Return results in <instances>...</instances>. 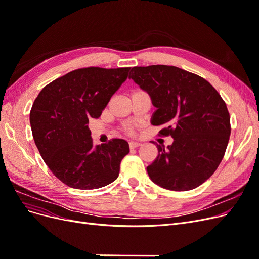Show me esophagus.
<instances>
[{
  "mask_svg": "<svg viewBox=\"0 0 259 259\" xmlns=\"http://www.w3.org/2000/svg\"><path fill=\"white\" fill-rule=\"evenodd\" d=\"M139 146H142V143H139V142H130V148L131 149H135V148H137Z\"/></svg>",
  "mask_w": 259,
  "mask_h": 259,
  "instance_id": "esophagus-1",
  "label": "esophagus"
}]
</instances>
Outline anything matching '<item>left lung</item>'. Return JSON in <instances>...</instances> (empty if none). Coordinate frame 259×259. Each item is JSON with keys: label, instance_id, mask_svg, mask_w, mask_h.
Masks as SVG:
<instances>
[{"label": "left lung", "instance_id": "left-lung-1", "mask_svg": "<svg viewBox=\"0 0 259 259\" xmlns=\"http://www.w3.org/2000/svg\"><path fill=\"white\" fill-rule=\"evenodd\" d=\"M131 72L130 79L156 108L151 124L174 139L167 148L156 145L149 177L173 191L199 187L214 174L228 146L231 127L225 101L205 79L174 66L134 67Z\"/></svg>", "mask_w": 259, "mask_h": 259}]
</instances>
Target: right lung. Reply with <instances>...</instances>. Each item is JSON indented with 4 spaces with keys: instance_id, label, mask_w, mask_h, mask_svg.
<instances>
[{
    "instance_id": "add662e5",
    "label": "right lung",
    "mask_w": 259,
    "mask_h": 259,
    "mask_svg": "<svg viewBox=\"0 0 259 259\" xmlns=\"http://www.w3.org/2000/svg\"><path fill=\"white\" fill-rule=\"evenodd\" d=\"M131 68L89 67L58 77L40 92L30 111L34 143L60 182L74 189L105 187L119 176L128 143L93 145L89 122L98 119Z\"/></svg>"
}]
</instances>
